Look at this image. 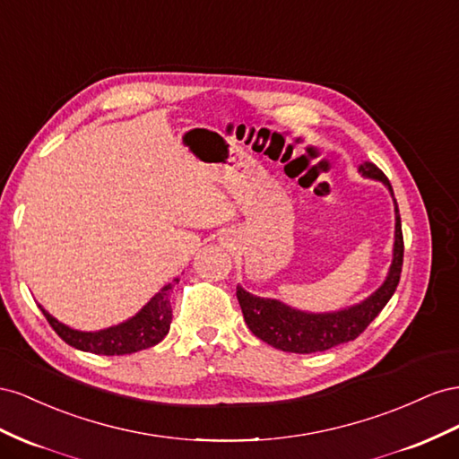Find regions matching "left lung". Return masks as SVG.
<instances>
[{
	"mask_svg": "<svg viewBox=\"0 0 459 459\" xmlns=\"http://www.w3.org/2000/svg\"><path fill=\"white\" fill-rule=\"evenodd\" d=\"M359 173L368 178L381 180L390 190L392 198H394V192H392L390 182L381 169H377L373 163H363L359 165ZM394 212L396 230L392 265L388 269L386 281L378 286L368 299H363L361 304L333 313H307L286 306L279 302V299L254 296L250 292H246L242 286H237V298L242 307L247 329L269 346L292 353L325 351L344 342H350V340H356L365 329H368L369 323L378 316V313L383 311L392 294L396 292V286L400 282V273L403 264V237L396 200Z\"/></svg>",
	"mask_w": 459,
	"mask_h": 459,
	"instance_id": "1",
	"label": "left lung"
}]
</instances>
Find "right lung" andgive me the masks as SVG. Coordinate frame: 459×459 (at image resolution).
Returning <instances> with one entry per match:
<instances>
[{"instance_id": "obj_1", "label": "right lung", "mask_w": 459, "mask_h": 459, "mask_svg": "<svg viewBox=\"0 0 459 459\" xmlns=\"http://www.w3.org/2000/svg\"><path fill=\"white\" fill-rule=\"evenodd\" d=\"M175 282H178V279H175L171 284H165L134 317L96 333L74 331L71 326L59 323L56 317H51L44 307L40 309L51 325V329L69 346L90 353H100V356H125V353H134L160 344L167 336L173 321L171 292Z\"/></svg>"}]
</instances>
